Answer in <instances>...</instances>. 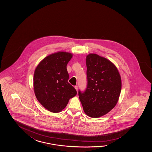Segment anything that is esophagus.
<instances>
[{"mask_svg": "<svg viewBox=\"0 0 152 152\" xmlns=\"http://www.w3.org/2000/svg\"><path fill=\"white\" fill-rule=\"evenodd\" d=\"M75 90H77V89H78V86H75Z\"/></svg>", "mask_w": 152, "mask_h": 152, "instance_id": "34e87169", "label": "esophagus"}]
</instances>
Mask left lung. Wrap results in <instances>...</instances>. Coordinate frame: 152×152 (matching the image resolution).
I'll return each instance as SVG.
<instances>
[{
  "instance_id": "obj_1",
  "label": "left lung",
  "mask_w": 152,
  "mask_h": 152,
  "mask_svg": "<svg viewBox=\"0 0 152 152\" xmlns=\"http://www.w3.org/2000/svg\"><path fill=\"white\" fill-rule=\"evenodd\" d=\"M87 87L78 95L85 113L91 117L102 116L112 110L121 91V79L116 67L96 54L86 56Z\"/></svg>"
}]
</instances>
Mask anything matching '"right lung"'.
Returning a JSON list of instances; mask_svg holds the SVG:
<instances>
[{
    "label": "right lung",
    "mask_w": 152,
    "mask_h": 152,
    "mask_svg": "<svg viewBox=\"0 0 152 152\" xmlns=\"http://www.w3.org/2000/svg\"><path fill=\"white\" fill-rule=\"evenodd\" d=\"M72 58L71 53L60 52L49 55L36 68L34 87L36 97L43 107L53 113H58L77 91L68 82L67 65Z\"/></svg>",
    "instance_id": "obj_1"
}]
</instances>
